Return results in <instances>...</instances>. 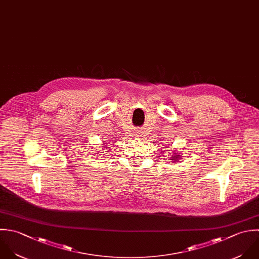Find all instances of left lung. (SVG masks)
Instances as JSON below:
<instances>
[{
  "instance_id": "obj_1",
  "label": "left lung",
  "mask_w": 259,
  "mask_h": 259,
  "mask_svg": "<svg viewBox=\"0 0 259 259\" xmlns=\"http://www.w3.org/2000/svg\"><path fill=\"white\" fill-rule=\"evenodd\" d=\"M181 157H182V155H180L179 153H174V155L169 158V160H170L171 162H177V161L180 160Z\"/></svg>"
}]
</instances>
